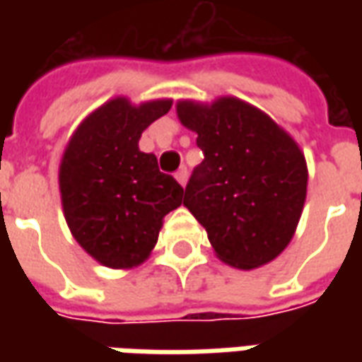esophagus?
Here are the masks:
<instances>
[{
	"label": "esophagus",
	"mask_w": 362,
	"mask_h": 362,
	"mask_svg": "<svg viewBox=\"0 0 362 362\" xmlns=\"http://www.w3.org/2000/svg\"><path fill=\"white\" fill-rule=\"evenodd\" d=\"M174 176H176V180L180 182V186H186V182H188V168H186V166H182V168L176 170Z\"/></svg>",
	"instance_id": "esophagus-1"
}]
</instances>
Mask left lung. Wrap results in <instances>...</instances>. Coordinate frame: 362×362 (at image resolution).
<instances>
[{"label":"left lung","mask_w":362,"mask_h":362,"mask_svg":"<svg viewBox=\"0 0 362 362\" xmlns=\"http://www.w3.org/2000/svg\"><path fill=\"white\" fill-rule=\"evenodd\" d=\"M176 112L204 153L184 205L217 256L238 269L277 258L295 235L306 197L298 145L264 112L233 96L209 106L182 100Z\"/></svg>","instance_id":"1"}]
</instances>
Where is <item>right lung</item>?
Masks as SVG:
<instances>
[{"label":"right lung","mask_w":362,"mask_h":362,"mask_svg":"<svg viewBox=\"0 0 362 362\" xmlns=\"http://www.w3.org/2000/svg\"><path fill=\"white\" fill-rule=\"evenodd\" d=\"M170 100L139 106L114 98L77 127L59 166L66 221L83 250L106 267L139 266L155 248L165 215L184 188L139 151L143 129L170 110Z\"/></svg>","instance_id":"1"}]
</instances>
